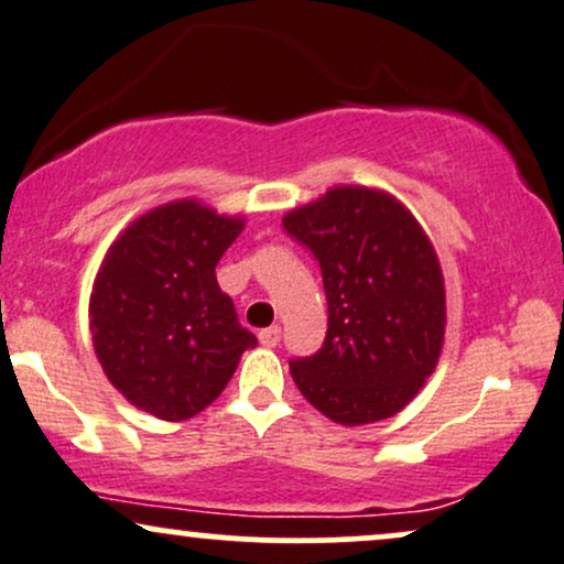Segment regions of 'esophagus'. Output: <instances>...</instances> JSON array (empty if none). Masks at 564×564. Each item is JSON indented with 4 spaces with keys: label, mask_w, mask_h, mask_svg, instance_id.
I'll use <instances>...</instances> for the list:
<instances>
[{
    "label": "esophagus",
    "mask_w": 564,
    "mask_h": 564,
    "mask_svg": "<svg viewBox=\"0 0 564 564\" xmlns=\"http://www.w3.org/2000/svg\"><path fill=\"white\" fill-rule=\"evenodd\" d=\"M260 344L262 346H268V348H275L278 344H281V327L278 325H270V327H265V330H260Z\"/></svg>",
    "instance_id": "esophagus-1"
}]
</instances>
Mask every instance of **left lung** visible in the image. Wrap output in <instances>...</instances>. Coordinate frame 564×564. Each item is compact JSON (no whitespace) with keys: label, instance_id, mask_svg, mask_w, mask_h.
<instances>
[{"label":"left lung","instance_id":"1","mask_svg":"<svg viewBox=\"0 0 564 564\" xmlns=\"http://www.w3.org/2000/svg\"><path fill=\"white\" fill-rule=\"evenodd\" d=\"M283 229L312 249L327 296L323 348L289 365L296 388L335 424L395 416L445 344V278L422 224L390 192L335 184Z\"/></svg>","mask_w":564,"mask_h":564}]
</instances>
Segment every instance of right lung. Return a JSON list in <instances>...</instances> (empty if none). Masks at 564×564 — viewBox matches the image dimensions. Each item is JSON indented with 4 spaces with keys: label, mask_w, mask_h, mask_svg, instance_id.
<instances>
[{
    "label": "right lung",
    "mask_w": 564,
    "mask_h": 564,
    "mask_svg": "<svg viewBox=\"0 0 564 564\" xmlns=\"http://www.w3.org/2000/svg\"><path fill=\"white\" fill-rule=\"evenodd\" d=\"M245 224L184 197L142 213L113 239L88 317L104 375L134 409L163 422L195 416L258 346L216 281Z\"/></svg>",
    "instance_id": "right-lung-1"
}]
</instances>
